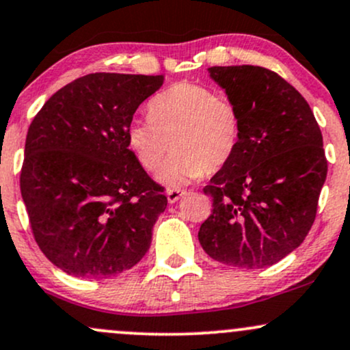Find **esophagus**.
<instances>
[{"mask_svg": "<svg viewBox=\"0 0 350 350\" xmlns=\"http://www.w3.org/2000/svg\"><path fill=\"white\" fill-rule=\"evenodd\" d=\"M184 196H186V191H183V189H170V191L166 192L167 202H170V204L178 202V200L180 198H184Z\"/></svg>", "mask_w": 350, "mask_h": 350, "instance_id": "esophagus-1", "label": "esophagus"}]
</instances>
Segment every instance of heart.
<instances>
[{"mask_svg": "<svg viewBox=\"0 0 350 350\" xmlns=\"http://www.w3.org/2000/svg\"><path fill=\"white\" fill-rule=\"evenodd\" d=\"M242 139V115L230 100L217 97L199 83H176L148 103V120L126 128V143L146 171L158 172L159 183L179 187L204 172L222 170L235 156Z\"/></svg>", "mask_w": 350, "mask_h": 350, "instance_id": "1", "label": "heart"}]
</instances>
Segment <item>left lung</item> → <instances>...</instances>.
<instances>
[{
	"label": "left lung",
	"mask_w": 350,
	"mask_h": 350,
	"mask_svg": "<svg viewBox=\"0 0 350 350\" xmlns=\"http://www.w3.org/2000/svg\"><path fill=\"white\" fill-rule=\"evenodd\" d=\"M208 74L239 108L242 139L204 187L214 208L199 242L228 267H271L303 243L316 219L327 176L323 135L303 95L276 72L230 66Z\"/></svg>",
	"instance_id": "left-lung-1"
}]
</instances>
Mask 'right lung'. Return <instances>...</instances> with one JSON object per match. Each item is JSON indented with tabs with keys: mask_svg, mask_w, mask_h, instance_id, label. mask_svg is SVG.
<instances>
[{
	"mask_svg": "<svg viewBox=\"0 0 350 350\" xmlns=\"http://www.w3.org/2000/svg\"><path fill=\"white\" fill-rule=\"evenodd\" d=\"M163 82L164 75L88 74L34 116L21 196L36 242L62 271L108 278L150 248L167 199L128 148L126 128Z\"/></svg>",
	"mask_w": 350,
	"mask_h": 350,
	"instance_id": "1",
	"label": "right lung"
}]
</instances>
